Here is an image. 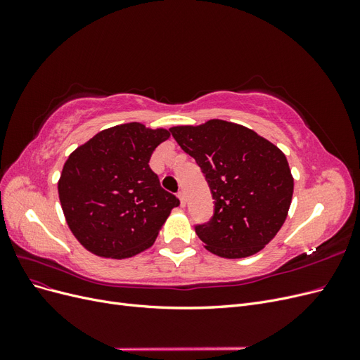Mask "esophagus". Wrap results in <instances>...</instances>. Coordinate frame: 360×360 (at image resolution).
Returning <instances> with one entry per match:
<instances>
[{
	"mask_svg": "<svg viewBox=\"0 0 360 360\" xmlns=\"http://www.w3.org/2000/svg\"><path fill=\"white\" fill-rule=\"evenodd\" d=\"M179 200H180L181 207L186 205V195H184V192H183V191H180V192H179Z\"/></svg>",
	"mask_w": 360,
	"mask_h": 360,
	"instance_id": "34e87169",
	"label": "esophagus"
}]
</instances>
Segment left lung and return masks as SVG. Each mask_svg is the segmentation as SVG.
<instances>
[{"label":"left lung","instance_id":"8db88e82","mask_svg":"<svg viewBox=\"0 0 360 360\" xmlns=\"http://www.w3.org/2000/svg\"><path fill=\"white\" fill-rule=\"evenodd\" d=\"M171 135L197 160L214 214L195 226L204 248L222 258L259 252L284 225L294 180L285 155L254 130L225 120L174 126Z\"/></svg>","mask_w":360,"mask_h":360}]
</instances>
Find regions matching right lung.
<instances>
[{
	"instance_id": "right-lung-1",
	"label": "right lung",
	"mask_w": 360,
	"mask_h": 360,
	"mask_svg": "<svg viewBox=\"0 0 360 360\" xmlns=\"http://www.w3.org/2000/svg\"><path fill=\"white\" fill-rule=\"evenodd\" d=\"M169 138L167 129L118 124L72 151L58 180L61 209L72 234L102 258H130L155 243L176 195L160 188L148 162Z\"/></svg>"
}]
</instances>
